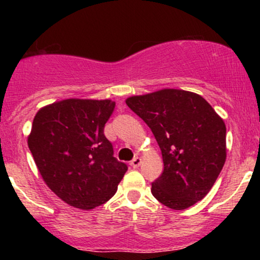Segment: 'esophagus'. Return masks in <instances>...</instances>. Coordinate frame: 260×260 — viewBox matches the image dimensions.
I'll use <instances>...</instances> for the list:
<instances>
[{
    "label": "esophagus",
    "mask_w": 260,
    "mask_h": 260,
    "mask_svg": "<svg viewBox=\"0 0 260 260\" xmlns=\"http://www.w3.org/2000/svg\"><path fill=\"white\" fill-rule=\"evenodd\" d=\"M140 164H142V159H140V157H138V156H136L132 161H131V166H132L133 169L139 168Z\"/></svg>",
    "instance_id": "34e87169"
}]
</instances>
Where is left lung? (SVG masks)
I'll return each instance as SVG.
<instances>
[{
  "mask_svg": "<svg viewBox=\"0 0 260 260\" xmlns=\"http://www.w3.org/2000/svg\"><path fill=\"white\" fill-rule=\"evenodd\" d=\"M126 104L153 132L164 171L151 183L161 204L183 210L202 201L226 160L225 122L204 98L182 89H161L127 98Z\"/></svg>",
  "mask_w": 260,
  "mask_h": 260,
  "instance_id": "left-lung-1",
  "label": "left lung"
}]
</instances>
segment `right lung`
Returning a JSON list of instances; mask_svg holds the SVG:
<instances>
[{
    "mask_svg": "<svg viewBox=\"0 0 260 260\" xmlns=\"http://www.w3.org/2000/svg\"><path fill=\"white\" fill-rule=\"evenodd\" d=\"M115 105L109 99H66L35 115L28 147L46 186L71 207L104 204L126 174L104 134Z\"/></svg>",
    "mask_w": 260,
    "mask_h": 260,
    "instance_id": "1",
    "label": "right lung"
}]
</instances>
